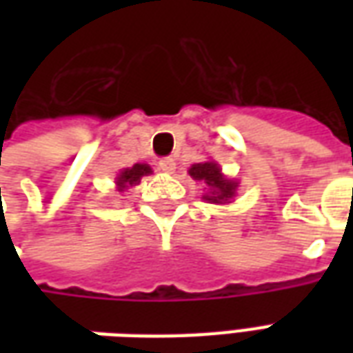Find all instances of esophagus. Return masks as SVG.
I'll list each match as a JSON object with an SVG mask.
<instances>
[{"label":"esophagus","mask_w":353,"mask_h":353,"mask_svg":"<svg viewBox=\"0 0 353 353\" xmlns=\"http://www.w3.org/2000/svg\"><path fill=\"white\" fill-rule=\"evenodd\" d=\"M159 168H161L162 172H166V174H172V172L176 170V161H174V159H170V157H166V159L159 161Z\"/></svg>","instance_id":"1"}]
</instances>
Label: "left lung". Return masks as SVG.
<instances>
[{"label":"left lung","instance_id":"obj_1","mask_svg":"<svg viewBox=\"0 0 353 353\" xmlns=\"http://www.w3.org/2000/svg\"><path fill=\"white\" fill-rule=\"evenodd\" d=\"M189 176L192 179H196V181H202V183L208 185V192L204 194V200L212 202V204H227L236 194V181L227 179L223 176L219 164L214 161L192 164L189 168Z\"/></svg>","mask_w":353,"mask_h":353}]
</instances>
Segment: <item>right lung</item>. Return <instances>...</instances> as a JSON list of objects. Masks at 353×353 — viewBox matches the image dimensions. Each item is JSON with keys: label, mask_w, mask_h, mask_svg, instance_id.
<instances>
[{"label": "right lung", "mask_w": 353, "mask_h": 353, "mask_svg": "<svg viewBox=\"0 0 353 353\" xmlns=\"http://www.w3.org/2000/svg\"><path fill=\"white\" fill-rule=\"evenodd\" d=\"M153 170H151V166L149 164H134L132 168H124L119 172V176H117V191L121 192L124 191V189H128V187H132V185H138L139 179L143 176H149Z\"/></svg>", "instance_id": "obj_1"}]
</instances>
